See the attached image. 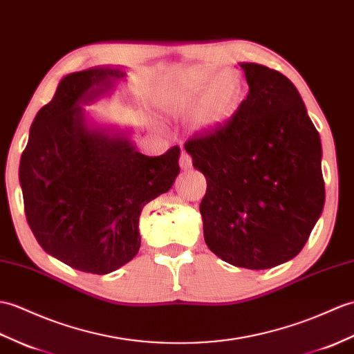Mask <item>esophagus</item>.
<instances>
[{"label":"esophagus","mask_w":354,"mask_h":354,"mask_svg":"<svg viewBox=\"0 0 354 354\" xmlns=\"http://www.w3.org/2000/svg\"><path fill=\"white\" fill-rule=\"evenodd\" d=\"M179 166L183 170H188L192 169V157L188 155L185 151L180 152V157H179Z\"/></svg>","instance_id":"obj_1"}]
</instances>
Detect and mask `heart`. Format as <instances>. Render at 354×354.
I'll use <instances>...</instances> for the list:
<instances>
[{"label": "heart", "instance_id": "obj_1", "mask_svg": "<svg viewBox=\"0 0 354 354\" xmlns=\"http://www.w3.org/2000/svg\"><path fill=\"white\" fill-rule=\"evenodd\" d=\"M212 80H209V78ZM236 86L225 73L211 77L209 69H196L169 96L174 113H194L199 129H214L231 116L236 104Z\"/></svg>", "mask_w": 354, "mask_h": 354}]
</instances>
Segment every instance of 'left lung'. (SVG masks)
Instances as JSON below:
<instances>
[{"label": "left lung", "mask_w": 354, "mask_h": 354, "mask_svg": "<svg viewBox=\"0 0 354 354\" xmlns=\"http://www.w3.org/2000/svg\"><path fill=\"white\" fill-rule=\"evenodd\" d=\"M248 97L231 119L185 142L207 178L205 243L235 267L297 257L324 207L322 142L299 90L281 72L240 63Z\"/></svg>", "instance_id": "obj_1"}]
</instances>
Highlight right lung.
I'll return each mask as SVG.
<instances>
[{
	"instance_id": "obj_1",
	"label": "right lung",
	"mask_w": 354,
	"mask_h": 354,
	"mask_svg": "<svg viewBox=\"0 0 354 354\" xmlns=\"http://www.w3.org/2000/svg\"><path fill=\"white\" fill-rule=\"evenodd\" d=\"M125 72L92 68L66 75L36 114L19 162L24 209L42 249L72 268L106 274L140 249L147 202L179 174L178 146L147 157L131 140L90 129L84 109Z\"/></svg>"
}]
</instances>
